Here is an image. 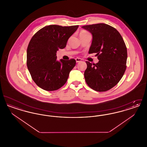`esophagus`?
Wrapping results in <instances>:
<instances>
[{"label":"esophagus","instance_id":"1","mask_svg":"<svg viewBox=\"0 0 147 147\" xmlns=\"http://www.w3.org/2000/svg\"><path fill=\"white\" fill-rule=\"evenodd\" d=\"M76 61L77 63H78V62H80L82 61V59L81 58H76Z\"/></svg>","mask_w":147,"mask_h":147}]
</instances>
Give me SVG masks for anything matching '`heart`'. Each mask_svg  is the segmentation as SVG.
Returning a JSON list of instances; mask_svg holds the SVG:
<instances>
[{
    "instance_id": "1",
    "label": "heart",
    "mask_w": 147,
    "mask_h": 147,
    "mask_svg": "<svg viewBox=\"0 0 147 147\" xmlns=\"http://www.w3.org/2000/svg\"><path fill=\"white\" fill-rule=\"evenodd\" d=\"M85 33H88V32H86V31H82L80 32V34H85Z\"/></svg>"
}]
</instances>
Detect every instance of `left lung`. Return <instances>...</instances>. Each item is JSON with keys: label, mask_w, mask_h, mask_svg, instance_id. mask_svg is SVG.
Listing matches in <instances>:
<instances>
[{"label": "left lung", "mask_w": 147, "mask_h": 147, "mask_svg": "<svg viewBox=\"0 0 147 147\" xmlns=\"http://www.w3.org/2000/svg\"><path fill=\"white\" fill-rule=\"evenodd\" d=\"M82 28L92 36L89 53H96L99 61L96 64L86 61V83L95 91H107L119 83L125 72L127 58L125 43L116 28L106 24L85 25Z\"/></svg>", "instance_id": "1"}]
</instances>
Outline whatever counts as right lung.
Wrapping results in <instances>:
<instances>
[{
  "label": "right lung",
  "instance_id": "1",
  "mask_svg": "<svg viewBox=\"0 0 147 147\" xmlns=\"http://www.w3.org/2000/svg\"><path fill=\"white\" fill-rule=\"evenodd\" d=\"M79 26H46L38 31L28 43L27 67L36 85L46 91L59 89L67 82L75 67L74 59L57 60L56 53L65 47L68 40Z\"/></svg>",
  "mask_w": 147,
  "mask_h": 147
}]
</instances>
